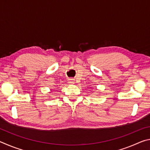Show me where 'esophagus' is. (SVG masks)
<instances>
[{
  "label": "esophagus",
  "mask_w": 150,
  "mask_h": 150,
  "mask_svg": "<svg viewBox=\"0 0 150 150\" xmlns=\"http://www.w3.org/2000/svg\"><path fill=\"white\" fill-rule=\"evenodd\" d=\"M68 82L70 85H74L75 84V80L73 79H69V80H68Z\"/></svg>",
  "instance_id": "1"
}]
</instances>
